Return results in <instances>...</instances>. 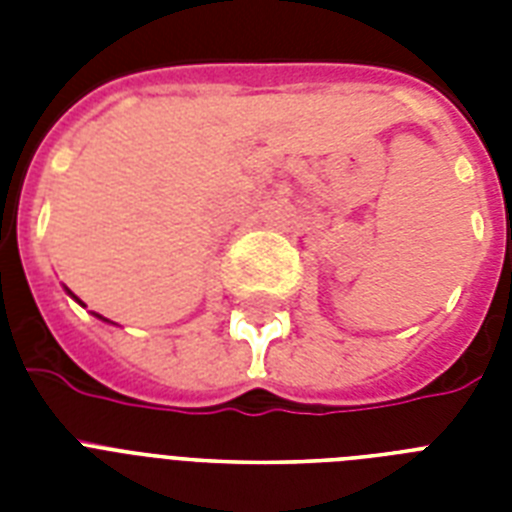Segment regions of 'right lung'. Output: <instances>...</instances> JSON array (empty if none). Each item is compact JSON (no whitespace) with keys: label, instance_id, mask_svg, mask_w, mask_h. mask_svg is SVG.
<instances>
[{"label":"right lung","instance_id":"right-lung-1","mask_svg":"<svg viewBox=\"0 0 512 512\" xmlns=\"http://www.w3.org/2000/svg\"><path fill=\"white\" fill-rule=\"evenodd\" d=\"M68 295H71V292H68ZM71 297H74V300H79V297H76V295H71ZM79 303H82V300H79ZM95 316H98V319H103L100 313H95ZM103 321H108V319H103ZM108 324H111V321H108Z\"/></svg>","mask_w":512,"mask_h":512}]
</instances>
